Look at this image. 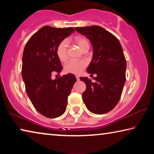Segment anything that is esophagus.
<instances>
[{"instance_id": "esophagus-1", "label": "esophagus", "mask_w": 154, "mask_h": 154, "mask_svg": "<svg viewBox=\"0 0 154 154\" xmlns=\"http://www.w3.org/2000/svg\"><path fill=\"white\" fill-rule=\"evenodd\" d=\"M75 77H76V79H77V81H79V77L78 76V75H76V76H75Z\"/></svg>"}]
</instances>
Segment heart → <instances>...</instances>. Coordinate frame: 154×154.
Returning <instances> with one entry per match:
<instances>
[{"label":"heart","instance_id":"heart-1","mask_svg":"<svg viewBox=\"0 0 154 154\" xmlns=\"http://www.w3.org/2000/svg\"><path fill=\"white\" fill-rule=\"evenodd\" d=\"M75 42L79 47L81 50L89 48V43L86 38L83 36H77L75 38ZM67 44L66 40L62 41L56 48V54L61 61H65L67 58ZM87 66L86 62L83 60H70L65 64L64 71L69 73L79 74Z\"/></svg>","mask_w":154,"mask_h":154}]
</instances>
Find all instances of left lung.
<instances>
[{
    "instance_id": "obj_1",
    "label": "left lung",
    "mask_w": 154,
    "mask_h": 154,
    "mask_svg": "<svg viewBox=\"0 0 154 154\" xmlns=\"http://www.w3.org/2000/svg\"><path fill=\"white\" fill-rule=\"evenodd\" d=\"M78 32L89 38L93 47V58L87 69L96 74L94 83L80 77L86 85L82 98L87 109L95 114L111 111L121 98L126 82V60L119 40L98 26L76 27Z\"/></svg>"
}]
</instances>
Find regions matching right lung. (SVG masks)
<instances>
[{"label": "right lung", "mask_w": 154, "mask_h": 154, "mask_svg": "<svg viewBox=\"0 0 154 154\" xmlns=\"http://www.w3.org/2000/svg\"><path fill=\"white\" fill-rule=\"evenodd\" d=\"M73 28L45 26L31 36L22 56V75L26 91L34 107L46 118H56L66 111L68 96L76 78L69 73L53 80L62 69L56 54L58 44L74 32Z\"/></svg>", "instance_id": "right-lung-1"}]
</instances>
